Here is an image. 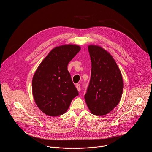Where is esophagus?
I'll use <instances>...</instances> for the list:
<instances>
[{
    "label": "esophagus",
    "instance_id": "34e87169",
    "mask_svg": "<svg viewBox=\"0 0 152 152\" xmlns=\"http://www.w3.org/2000/svg\"><path fill=\"white\" fill-rule=\"evenodd\" d=\"M76 88H77V91H80V85L79 84H76Z\"/></svg>",
    "mask_w": 152,
    "mask_h": 152
}]
</instances>
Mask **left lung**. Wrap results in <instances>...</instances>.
<instances>
[{
  "instance_id": "8db88e82",
  "label": "left lung",
  "mask_w": 152,
  "mask_h": 152,
  "mask_svg": "<svg viewBox=\"0 0 152 152\" xmlns=\"http://www.w3.org/2000/svg\"><path fill=\"white\" fill-rule=\"evenodd\" d=\"M91 61V79L85 102L95 115H104L119 103L123 81L117 64L107 50L97 45H89Z\"/></svg>"
}]
</instances>
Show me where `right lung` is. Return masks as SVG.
I'll list each match as a JSON object with an SVG mask.
<instances>
[{"label": "right lung", "mask_w": 152, "mask_h": 152, "mask_svg": "<svg viewBox=\"0 0 152 152\" xmlns=\"http://www.w3.org/2000/svg\"><path fill=\"white\" fill-rule=\"evenodd\" d=\"M80 50L79 46L72 44L55 47L36 70L32 78V94L39 109L47 115L66 113L73 99L79 94L67 66Z\"/></svg>", "instance_id": "obj_1"}]
</instances>
